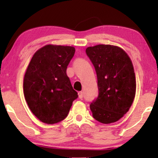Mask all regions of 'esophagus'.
<instances>
[{
  "mask_svg": "<svg viewBox=\"0 0 158 158\" xmlns=\"http://www.w3.org/2000/svg\"><path fill=\"white\" fill-rule=\"evenodd\" d=\"M78 94H79V99H82L83 97H84V93H83L82 91H80L78 93Z\"/></svg>",
  "mask_w": 158,
  "mask_h": 158,
  "instance_id": "esophagus-1",
  "label": "esophagus"
}]
</instances>
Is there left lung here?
<instances>
[{"instance_id":"8db88e82","label":"left lung","mask_w":158,"mask_h":158,"mask_svg":"<svg viewBox=\"0 0 158 158\" xmlns=\"http://www.w3.org/2000/svg\"><path fill=\"white\" fill-rule=\"evenodd\" d=\"M97 77L98 97L90 105L93 117L108 124L118 121L129 110L136 92L134 67L123 49L99 44L86 49Z\"/></svg>"}]
</instances>
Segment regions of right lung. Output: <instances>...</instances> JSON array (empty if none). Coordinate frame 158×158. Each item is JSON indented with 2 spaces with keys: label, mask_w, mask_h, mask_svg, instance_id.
<instances>
[{
  "label": "right lung",
  "mask_w": 158,
  "mask_h": 158,
  "mask_svg": "<svg viewBox=\"0 0 158 158\" xmlns=\"http://www.w3.org/2000/svg\"><path fill=\"white\" fill-rule=\"evenodd\" d=\"M74 53L73 47L48 44L35 52L28 65L23 94L30 109L41 122L62 121L78 98L66 73Z\"/></svg>",
  "instance_id": "right-lung-1"
}]
</instances>
